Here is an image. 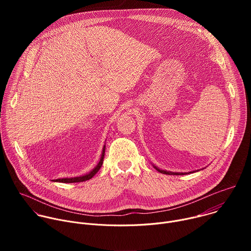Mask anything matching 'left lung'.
Masks as SVG:
<instances>
[{"label":"left lung","mask_w":251,"mask_h":251,"mask_svg":"<svg viewBox=\"0 0 251 251\" xmlns=\"http://www.w3.org/2000/svg\"><path fill=\"white\" fill-rule=\"evenodd\" d=\"M154 168H155L158 172H160V173H162V174H166V175H186V174H188V173H174V172H168V171L160 170V169L157 168L156 166H154ZM190 173H192V172H190Z\"/></svg>","instance_id":"8db88e82"}]
</instances>
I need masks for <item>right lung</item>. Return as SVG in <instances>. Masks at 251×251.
<instances>
[{"mask_svg": "<svg viewBox=\"0 0 251 251\" xmlns=\"http://www.w3.org/2000/svg\"><path fill=\"white\" fill-rule=\"evenodd\" d=\"M104 154H105V146L103 147L101 158L97 166L88 174L80 176H75V177H63V178H57V180H53L54 182H60V183H79V182H85L87 180H90V178L100 170L102 164H103V159H104Z\"/></svg>", "mask_w": 251, "mask_h": 251, "instance_id": "1", "label": "right lung"}]
</instances>
